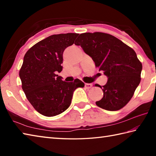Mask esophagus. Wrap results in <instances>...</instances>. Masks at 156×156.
<instances>
[{"label":"esophagus","mask_w":156,"mask_h":156,"mask_svg":"<svg viewBox=\"0 0 156 156\" xmlns=\"http://www.w3.org/2000/svg\"><path fill=\"white\" fill-rule=\"evenodd\" d=\"M92 87V84H88V83H86L85 84V88H87V89H90Z\"/></svg>","instance_id":"obj_1"}]
</instances>
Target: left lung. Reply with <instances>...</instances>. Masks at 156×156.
<instances>
[{
    "label": "left lung",
    "instance_id": "8db88e82",
    "mask_svg": "<svg viewBox=\"0 0 156 156\" xmlns=\"http://www.w3.org/2000/svg\"><path fill=\"white\" fill-rule=\"evenodd\" d=\"M75 45H80L108 77L105 85L95 84L103 91V97L96 105L111 111L124 107L141 81L142 64L135 51L115 36L101 32L82 34Z\"/></svg>",
    "mask_w": 156,
    "mask_h": 156
}]
</instances>
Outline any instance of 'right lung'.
I'll return each instance as SVG.
<instances>
[{
	"label": "right lung",
	"instance_id": "right-lung-1",
	"mask_svg": "<svg viewBox=\"0 0 156 156\" xmlns=\"http://www.w3.org/2000/svg\"><path fill=\"white\" fill-rule=\"evenodd\" d=\"M78 34L49 36L29 49L19 70L22 88L27 100L39 113L54 117L65 111L71 104L74 91L84 83L76 78L66 82L61 76L63 53L74 44Z\"/></svg>",
	"mask_w": 156,
	"mask_h": 156
}]
</instances>
